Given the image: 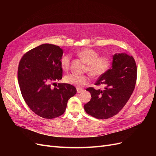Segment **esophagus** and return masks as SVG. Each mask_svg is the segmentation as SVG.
Masks as SVG:
<instances>
[{
    "instance_id": "1",
    "label": "esophagus",
    "mask_w": 156,
    "mask_h": 156,
    "mask_svg": "<svg viewBox=\"0 0 156 156\" xmlns=\"http://www.w3.org/2000/svg\"><path fill=\"white\" fill-rule=\"evenodd\" d=\"M76 90H77V93H78V94H80V93H81V92H83V90L82 88H76Z\"/></svg>"
}]
</instances>
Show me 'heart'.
<instances>
[{
    "label": "heart",
    "instance_id": "heart-1",
    "mask_svg": "<svg viewBox=\"0 0 156 156\" xmlns=\"http://www.w3.org/2000/svg\"><path fill=\"white\" fill-rule=\"evenodd\" d=\"M77 54L87 64V67L86 68V71L94 78H98L103 75L109 69L111 64V60L109 57H99V54L90 48L81 49L78 52ZM70 62V55H64L60 61L62 69L64 71H67L69 68ZM64 80L68 84L81 87L88 83L90 79L86 75L70 73L64 76Z\"/></svg>",
    "mask_w": 156,
    "mask_h": 156
}]
</instances>
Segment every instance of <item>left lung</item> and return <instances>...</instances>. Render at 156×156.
<instances>
[{
    "instance_id": "left-lung-1",
    "label": "left lung",
    "mask_w": 156,
    "mask_h": 156,
    "mask_svg": "<svg viewBox=\"0 0 156 156\" xmlns=\"http://www.w3.org/2000/svg\"><path fill=\"white\" fill-rule=\"evenodd\" d=\"M112 57V66L95 83L102 85L104 90L92 87L86 90L91 99L84 105L86 112L97 119H108L117 114L123 108L135 87L136 65L132 56L116 53Z\"/></svg>"
}]
</instances>
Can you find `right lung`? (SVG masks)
Here are the masks:
<instances>
[{
	"label": "right lung",
	"mask_w": 156,
	"mask_h": 156,
	"mask_svg": "<svg viewBox=\"0 0 156 156\" xmlns=\"http://www.w3.org/2000/svg\"><path fill=\"white\" fill-rule=\"evenodd\" d=\"M62 54L59 46L44 44L27 52L19 64L18 80L23 99L33 112L44 118L62 115L68 100L76 94V88L68 83L52 87L62 79Z\"/></svg>",
	"instance_id": "obj_1"
}]
</instances>
